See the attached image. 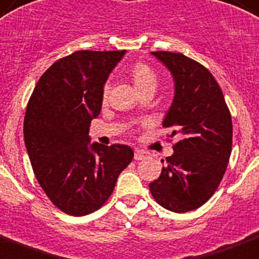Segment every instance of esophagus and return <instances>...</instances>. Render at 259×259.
Instances as JSON below:
<instances>
[{
	"label": "esophagus",
	"instance_id": "obj_1",
	"mask_svg": "<svg viewBox=\"0 0 259 259\" xmlns=\"http://www.w3.org/2000/svg\"><path fill=\"white\" fill-rule=\"evenodd\" d=\"M148 158V153L144 150H136V153H134V159L136 161H142V159Z\"/></svg>",
	"mask_w": 259,
	"mask_h": 259
}]
</instances>
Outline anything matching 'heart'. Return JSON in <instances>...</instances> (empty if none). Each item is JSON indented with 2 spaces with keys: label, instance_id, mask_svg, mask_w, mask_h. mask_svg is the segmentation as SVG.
<instances>
[{
  "label": "heart",
  "instance_id": "1",
  "mask_svg": "<svg viewBox=\"0 0 259 259\" xmlns=\"http://www.w3.org/2000/svg\"><path fill=\"white\" fill-rule=\"evenodd\" d=\"M132 79L134 82V86L137 88V90L144 89H155L157 88V83H158V78H157V74L154 73V70L149 66V65L144 64V62H137L132 68ZM109 93V85L104 86V92H102V96L104 98H106Z\"/></svg>",
  "mask_w": 259,
  "mask_h": 259
}]
</instances>
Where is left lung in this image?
<instances>
[{
    "label": "left lung",
    "instance_id": "left-lung-1",
    "mask_svg": "<svg viewBox=\"0 0 259 259\" xmlns=\"http://www.w3.org/2000/svg\"><path fill=\"white\" fill-rule=\"evenodd\" d=\"M151 54L173 74L174 100L162 126L171 127L170 137L180 141L149 188L162 207L186 213L207 202L224 178L232 154V115L218 82L203 65L181 53Z\"/></svg>",
    "mask_w": 259,
    "mask_h": 259
}]
</instances>
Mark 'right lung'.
<instances>
[{"label":"right lung","instance_id":"obj_1","mask_svg":"<svg viewBox=\"0 0 259 259\" xmlns=\"http://www.w3.org/2000/svg\"><path fill=\"white\" fill-rule=\"evenodd\" d=\"M125 50H78L41 75L27 102L24 140L35 178L61 211L81 217L98 210L133 159L127 145H90L104 85Z\"/></svg>","mask_w":259,"mask_h":259}]
</instances>
